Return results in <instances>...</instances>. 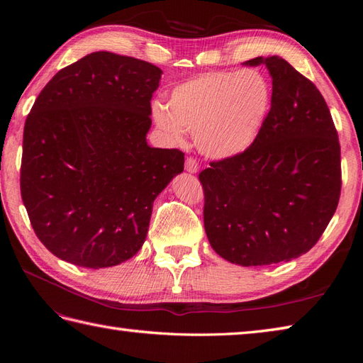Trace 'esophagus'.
<instances>
[{
    "label": "esophagus",
    "mask_w": 363,
    "mask_h": 363,
    "mask_svg": "<svg viewBox=\"0 0 363 363\" xmlns=\"http://www.w3.org/2000/svg\"><path fill=\"white\" fill-rule=\"evenodd\" d=\"M184 168L189 174H196V172H199V162H196L194 157H188V159H186Z\"/></svg>",
    "instance_id": "1"
}]
</instances>
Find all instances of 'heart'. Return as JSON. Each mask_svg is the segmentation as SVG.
Instances as JSON below:
<instances>
[{
    "label": "heart",
    "instance_id": "heart-1",
    "mask_svg": "<svg viewBox=\"0 0 363 363\" xmlns=\"http://www.w3.org/2000/svg\"><path fill=\"white\" fill-rule=\"evenodd\" d=\"M272 106V87L257 69L215 71L177 84L168 104H152V119L174 144L194 133L203 156L233 159L257 140Z\"/></svg>",
    "mask_w": 363,
    "mask_h": 363
}]
</instances>
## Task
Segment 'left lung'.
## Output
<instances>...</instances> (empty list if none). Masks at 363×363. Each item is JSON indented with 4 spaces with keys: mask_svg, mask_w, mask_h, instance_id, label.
I'll use <instances>...</instances> for the list:
<instances>
[{
    "mask_svg": "<svg viewBox=\"0 0 363 363\" xmlns=\"http://www.w3.org/2000/svg\"><path fill=\"white\" fill-rule=\"evenodd\" d=\"M272 79V106L244 155L200 172L204 228L216 255L240 267L289 262L321 238L340 195V147L316 86L280 56L256 57Z\"/></svg>",
    "mask_w": 363,
    "mask_h": 363,
    "instance_id": "left-lung-1",
    "label": "left lung"
}]
</instances>
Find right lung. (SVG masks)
Segmentation results:
<instances>
[{"instance_id": "1", "label": "right lung", "mask_w": 363, "mask_h": 363, "mask_svg": "<svg viewBox=\"0 0 363 363\" xmlns=\"http://www.w3.org/2000/svg\"><path fill=\"white\" fill-rule=\"evenodd\" d=\"M162 69L108 51L59 71L27 116L21 195L40 242L83 268H108L145 242L152 203L183 172L180 150L152 148Z\"/></svg>"}]
</instances>
